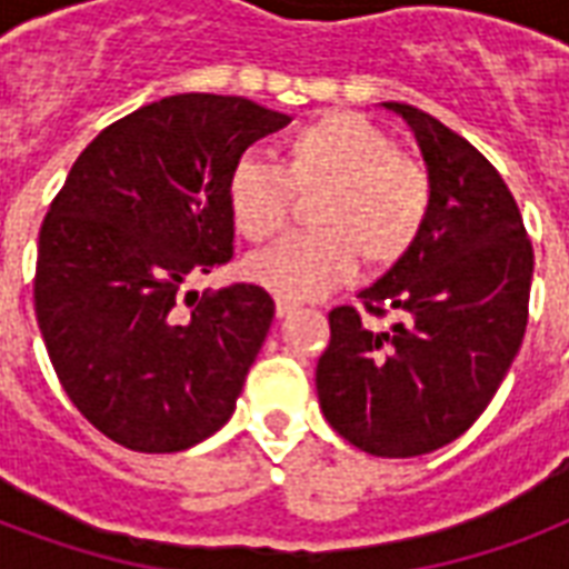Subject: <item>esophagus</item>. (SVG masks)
Listing matches in <instances>:
<instances>
[{
	"instance_id": "1",
	"label": "esophagus",
	"mask_w": 569,
	"mask_h": 569,
	"mask_svg": "<svg viewBox=\"0 0 569 569\" xmlns=\"http://www.w3.org/2000/svg\"><path fill=\"white\" fill-rule=\"evenodd\" d=\"M295 310H298V303L289 301V298H277V316H280V319H286V316H292Z\"/></svg>"
}]
</instances>
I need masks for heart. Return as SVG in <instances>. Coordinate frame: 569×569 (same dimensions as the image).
I'll return each mask as SVG.
<instances>
[{"instance_id": "b5f03b06", "label": "heart", "mask_w": 569, "mask_h": 569, "mask_svg": "<svg viewBox=\"0 0 569 569\" xmlns=\"http://www.w3.org/2000/svg\"><path fill=\"white\" fill-rule=\"evenodd\" d=\"M312 230L292 232L248 259V277L289 301H310L355 280L369 266L405 259L431 218V173L401 153L387 129L351 111H328L283 147V164L239 156L227 177L236 230L266 241L283 230L295 191H316Z\"/></svg>"}]
</instances>
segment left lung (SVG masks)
<instances>
[{
	"label": "left lung",
	"instance_id": "1",
	"mask_svg": "<svg viewBox=\"0 0 569 569\" xmlns=\"http://www.w3.org/2000/svg\"><path fill=\"white\" fill-rule=\"evenodd\" d=\"M433 182L431 218L405 259L333 307L316 389L330 428L375 458H416L458 440L511 369L529 325L535 250L520 206L467 138L407 102ZM386 318L375 331L362 312Z\"/></svg>",
	"mask_w": 569,
	"mask_h": 569
}]
</instances>
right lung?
<instances>
[{
	"label": "right lung",
	"mask_w": 569,
	"mask_h": 569,
	"mask_svg": "<svg viewBox=\"0 0 569 569\" xmlns=\"http://www.w3.org/2000/svg\"><path fill=\"white\" fill-rule=\"evenodd\" d=\"M286 123L244 97H164L102 129L49 206L38 328L76 410L118 446L182 451L236 410L274 301L191 283L232 259L230 168Z\"/></svg>",
	"instance_id": "1"
}]
</instances>
